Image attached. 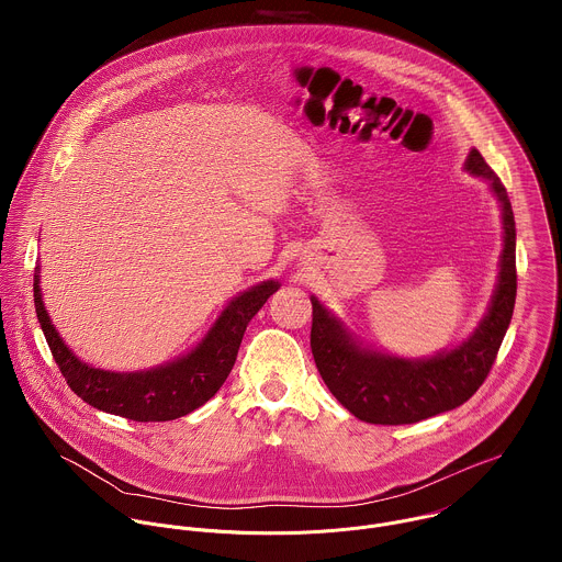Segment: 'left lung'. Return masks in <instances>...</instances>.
<instances>
[{
  "label": "left lung",
  "instance_id": "obj_1",
  "mask_svg": "<svg viewBox=\"0 0 562 562\" xmlns=\"http://www.w3.org/2000/svg\"><path fill=\"white\" fill-rule=\"evenodd\" d=\"M465 170L488 181L502 207L504 248L499 255L497 285L479 328L457 348L428 359H402L363 348L312 296V352L322 381L355 417L370 424H413L470 401L488 374L517 296L515 216L499 177L479 149H472Z\"/></svg>",
  "mask_w": 562,
  "mask_h": 562
}]
</instances>
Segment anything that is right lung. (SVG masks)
Listing matches in <instances>:
<instances>
[{
  "mask_svg": "<svg viewBox=\"0 0 562 562\" xmlns=\"http://www.w3.org/2000/svg\"><path fill=\"white\" fill-rule=\"evenodd\" d=\"M38 283L41 277L36 266V316L69 387L90 406L134 422L177 419L210 401L223 387L236 363L248 322L279 290V281L270 279L241 292L225 307L194 350L166 366L143 372H110L92 368L74 355L49 321Z\"/></svg>",
  "mask_w": 562,
  "mask_h": 562,
  "instance_id": "right-lung-1",
  "label": "right lung"
}]
</instances>
